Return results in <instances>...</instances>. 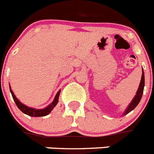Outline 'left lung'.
<instances>
[{
  "label": "left lung",
  "instance_id": "1",
  "mask_svg": "<svg viewBox=\"0 0 154 154\" xmlns=\"http://www.w3.org/2000/svg\"><path fill=\"white\" fill-rule=\"evenodd\" d=\"M144 85H145V78H144L143 69H142V76H141V80H140V85H139V88L138 89H137V93H136V96H134V98L133 99L131 103L129 104L127 108L126 109V110H125L124 112H123V116L126 115V114H128L130 112H131L132 110L134 109L137 107V105L139 104V103H140V101L141 98H142L143 93Z\"/></svg>",
  "mask_w": 154,
  "mask_h": 154
}]
</instances>
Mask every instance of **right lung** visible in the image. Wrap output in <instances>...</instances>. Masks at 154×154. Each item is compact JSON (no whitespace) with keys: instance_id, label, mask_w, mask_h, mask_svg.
<instances>
[{"instance_id":"add662e5","label":"right lung","mask_w":154,"mask_h":154,"mask_svg":"<svg viewBox=\"0 0 154 154\" xmlns=\"http://www.w3.org/2000/svg\"><path fill=\"white\" fill-rule=\"evenodd\" d=\"M10 91L12 95V97L14 99V101L15 102L17 106L18 107V109L21 110V112H24V114L26 115L30 116H35V117H39V116H47L50 113V112L52 111V109H54V107L57 105L58 102V97H59V95H60L61 90H58V92H57L56 96H55V99L52 101V103H50L48 106H46L44 109H35L32 108V107H28L27 106H25L24 104H23L22 103L19 101L17 98L16 97L15 95L14 94L13 91L11 90V88L10 86Z\"/></svg>"}]
</instances>
